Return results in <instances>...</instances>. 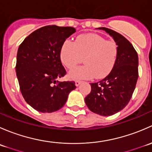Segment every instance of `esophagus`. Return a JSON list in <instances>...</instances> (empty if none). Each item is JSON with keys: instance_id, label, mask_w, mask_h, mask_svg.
<instances>
[{"instance_id": "1", "label": "esophagus", "mask_w": 152, "mask_h": 152, "mask_svg": "<svg viewBox=\"0 0 152 152\" xmlns=\"http://www.w3.org/2000/svg\"><path fill=\"white\" fill-rule=\"evenodd\" d=\"M81 83H82V82H81V81H79V80H77L75 82V85H76V87H78V86L80 85Z\"/></svg>"}]
</instances>
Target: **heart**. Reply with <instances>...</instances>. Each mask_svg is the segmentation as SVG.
Segmentation results:
<instances>
[{"mask_svg": "<svg viewBox=\"0 0 152 152\" xmlns=\"http://www.w3.org/2000/svg\"><path fill=\"white\" fill-rule=\"evenodd\" d=\"M118 46L114 40H106L97 34L79 35L75 42L65 40L60 48L62 63L69 69L84 62L69 73L73 79H88L96 77L103 79L110 74L115 65Z\"/></svg>", "mask_w": 152, "mask_h": 152, "instance_id": "heart-1", "label": "heart"}]
</instances>
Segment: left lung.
Masks as SVG:
<instances>
[{"label": "left lung", "instance_id": "1", "mask_svg": "<svg viewBox=\"0 0 152 152\" xmlns=\"http://www.w3.org/2000/svg\"><path fill=\"white\" fill-rule=\"evenodd\" d=\"M118 46L115 65L104 79L91 83V92L85 98L90 111L102 116L118 113L128 104L138 78V56L131 42L121 34L101 27Z\"/></svg>", "mask_w": 152, "mask_h": 152}]
</instances>
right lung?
<instances>
[{
    "label": "right lung",
    "mask_w": 152,
    "mask_h": 152,
    "mask_svg": "<svg viewBox=\"0 0 152 152\" xmlns=\"http://www.w3.org/2000/svg\"><path fill=\"white\" fill-rule=\"evenodd\" d=\"M76 32L73 27L46 26L29 34L20 45L16 73L26 102L37 111L53 113L62 108L76 89L74 82H59L66 74L60 48Z\"/></svg>",
    "instance_id": "add662e5"
}]
</instances>
